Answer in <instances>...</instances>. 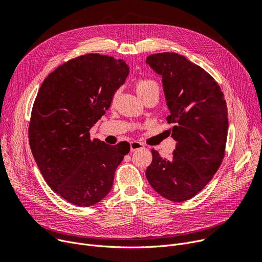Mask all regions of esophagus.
<instances>
[{
  "label": "esophagus",
  "mask_w": 262,
  "mask_h": 262,
  "mask_svg": "<svg viewBox=\"0 0 262 262\" xmlns=\"http://www.w3.org/2000/svg\"><path fill=\"white\" fill-rule=\"evenodd\" d=\"M142 148H144V145H143L142 143L137 142V141L130 142V151H132V152H133V151H136V150H138V149H142Z\"/></svg>",
  "instance_id": "1"
}]
</instances>
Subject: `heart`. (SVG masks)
I'll use <instances>...</instances> for the list:
<instances>
[{"mask_svg": "<svg viewBox=\"0 0 262 262\" xmlns=\"http://www.w3.org/2000/svg\"><path fill=\"white\" fill-rule=\"evenodd\" d=\"M136 91L139 97H142L151 92H159V86L152 80H139L136 83Z\"/></svg>", "mask_w": 262, "mask_h": 262, "instance_id": "1", "label": "heart"}]
</instances>
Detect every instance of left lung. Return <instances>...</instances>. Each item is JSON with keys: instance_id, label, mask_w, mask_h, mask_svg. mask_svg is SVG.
Masks as SVG:
<instances>
[{"instance_id": "8db88e82", "label": "left lung", "mask_w": 262, "mask_h": 262, "mask_svg": "<svg viewBox=\"0 0 262 262\" xmlns=\"http://www.w3.org/2000/svg\"><path fill=\"white\" fill-rule=\"evenodd\" d=\"M146 64L162 77L168 108L167 132L176 141L170 158L152 149L146 169L151 187L162 197L182 202L211 181L224 157L228 107L218 83L200 66L175 52L150 55Z\"/></svg>"}]
</instances>
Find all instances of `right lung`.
Here are the masks:
<instances>
[{"mask_svg":"<svg viewBox=\"0 0 262 262\" xmlns=\"http://www.w3.org/2000/svg\"><path fill=\"white\" fill-rule=\"evenodd\" d=\"M128 74L125 61L89 54L59 66L40 87L30 148L47 184L68 202L85 207L101 201L129 151L127 142L108 145L90 136Z\"/></svg>","mask_w":262,"mask_h":262,"instance_id":"right-lung-1","label":"right lung"}]
</instances>
